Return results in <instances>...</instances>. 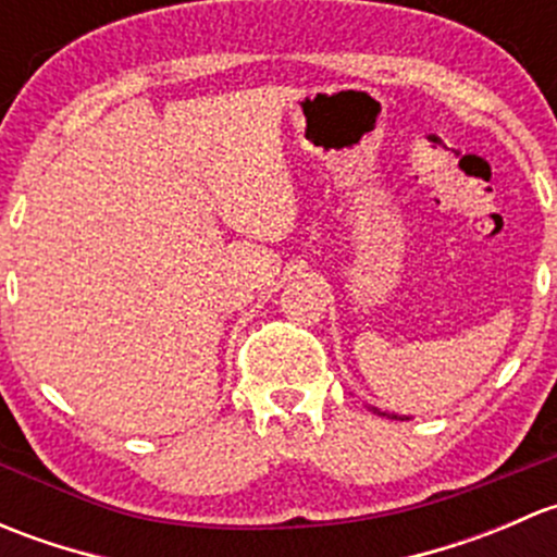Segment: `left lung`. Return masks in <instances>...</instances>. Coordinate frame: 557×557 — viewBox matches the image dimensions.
Masks as SVG:
<instances>
[{
	"mask_svg": "<svg viewBox=\"0 0 557 557\" xmlns=\"http://www.w3.org/2000/svg\"><path fill=\"white\" fill-rule=\"evenodd\" d=\"M372 412L383 414V418H385V412H380V409H377V407H372ZM387 418H391V420H396V414H387ZM398 420H409V418H398Z\"/></svg>",
	"mask_w": 557,
	"mask_h": 557,
	"instance_id": "left-lung-1",
	"label": "left lung"
}]
</instances>
